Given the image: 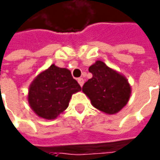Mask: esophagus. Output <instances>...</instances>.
Returning a JSON list of instances; mask_svg holds the SVG:
<instances>
[{
    "instance_id": "esophagus-1",
    "label": "esophagus",
    "mask_w": 160,
    "mask_h": 160,
    "mask_svg": "<svg viewBox=\"0 0 160 160\" xmlns=\"http://www.w3.org/2000/svg\"><path fill=\"white\" fill-rule=\"evenodd\" d=\"M78 82H79V84L80 85V87H82L83 84H84V80H83V78H79V79H78Z\"/></svg>"
}]
</instances>
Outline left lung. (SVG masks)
<instances>
[{
    "mask_svg": "<svg viewBox=\"0 0 160 160\" xmlns=\"http://www.w3.org/2000/svg\"><path fill=\"white\" fill-rule=\"evenodd\" d=\"M93 77L82 88L92 105L107 114H116L125 106L130 96V87L125 77L96 61L89 67Z\"/></svg>",
    "mask_w": 160,
    "mask_h": 160,
    "instance_id": "8db88e82",
    "label": "left lung"
}]
</instances>
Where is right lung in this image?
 Here are the masks:
<instances>
[{
	"instance_id": "add662e5",
	"label": "right lung",
	"mask_w": 160,
	"mask_h": 160,
	"mask_svg": "<svg viewBox=\"0 0 160 160\" xmlns=\"http://www.w3.org/2000/svg\"><path fill=\"white\" fill-rule=\"evenodd\" d=\"M80 90L68 69L52 65L33 80L28 100L38 117L52 120L68 107L72 94Z\"/></svg>"
}]
</instances>
